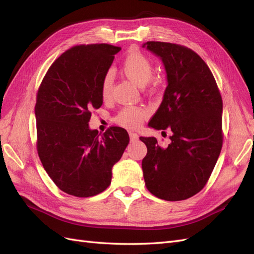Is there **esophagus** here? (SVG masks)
<instances>
[{"label": "esophagus", "mask_w": 254, "mask_h": 254, "mask_svg": "<svg viewBox=\"0 0 254 254\" xmlns=\"http://www.w3.org/2000/svg\"><path fill=\"white\" fill-rule=\"evenodd\" d=\"M129 136H130V141H131V142H134V141H136L137 139H139V135H137L135 132L130 131L129 132Z\"/></svg>", "instance_id": "obj_1"}]
</instances>
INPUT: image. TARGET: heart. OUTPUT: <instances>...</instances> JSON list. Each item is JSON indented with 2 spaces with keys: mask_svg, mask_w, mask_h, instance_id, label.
Returning a JSON list of instances; mask_svg holds the SVG:
<instances>
[{
  "mask_svg": "<svg viewBox=\"0 0 254 254\" xmlns=\"http://www.w3.org/2000/svg\"><path fill=\"white\" fill-rule=\"evenodd\" d=\"M122 71L128 79L139 87H144L151 78L153 67L150 60L140 52L129 53L122 64ZM113 84V75L111 72H107L102 80L101 93L103 98H108ZM146 117V111L136 108V107H126L119 112L115 117V122L119 125L135 129L141 125L142 120Z\"/></svg>",
  "mask_w": 254,
  "mask_h": 254,
  "instance_id": "1",
  "label": "heart"
}]
</instances>
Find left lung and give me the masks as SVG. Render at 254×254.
I'll return each mask as SVG.
<instances>
[{
    "instance_id": "obj_1",
    "label": "left lung",
    "mask_w": 254,
    "mask_h": 254,
    "mask_svg": "<svg viewBox=\"0 0 254 254\" xmlns=\"http://www.w3.org/2000/svg\"><path fill=\"white\" fill-rule=\"evenodd\" d=\"M143 48L162 61L167 80L148 126L172 130L167 147L153 136L140 137L147 147L142 161L145 186L164 200H184L203 189L219 157L221 96L209 66L194 51L155 41Z\"/></svg>"
}]
</instances>
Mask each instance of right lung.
Instances as JSON below:
<instances>
[{
  "label": "right lung",
  "mask_w": 254,
  "mask_h": 254,
  "mask_svg": "<svg viewBox=\"0 0 254 254\" xmlns=\"http://www.w3.org/2000/svg\"><path fill=\"white\" fill-rule=\"evenodd\" d=\"M121 48L77 45L55 60L38 90L37 149L45 172L68 195L91 197L110 186L112 167L129 143L124 128L90 129L103 105L102 80Z\"/></svg>",
  "instance_id": "obj_1"
}]
</instances>
